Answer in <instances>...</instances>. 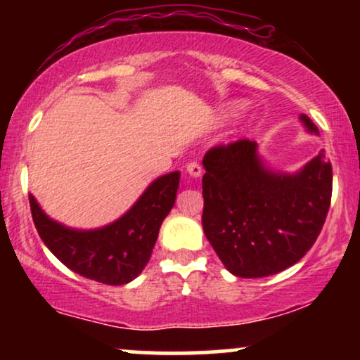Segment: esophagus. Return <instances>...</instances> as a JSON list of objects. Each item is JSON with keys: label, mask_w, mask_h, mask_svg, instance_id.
Returning <instances> with one entry per match:
<instances>
[{"label": "esophagus", "mask_w": 360, "mask_h": 360, "mask_svg": "<svg viewBox=\"0 0 360 360\" xmlns=\"http://www.w3.org/2000/svg\"><path fill=\"white\" fill-rule=\"evenodd\" d=\"M186 171H188L189 176L200 177V176H201V171H203V169H201L200 162H196V160H193V162L188 164V167H186Z\"/></svg>", "instance_id": "obj_1"}]
</instances>
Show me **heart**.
I'll use <instances>...</instances> for the list:
<instances>
[{
  "instance_id": "1",
  "label": "heart",
  "mask_w": 360,
  "mask_h": 360,
  "mask_svg": "<svg viewBox=\"0 0 360 360\" xmlns=\"http://www.w3.org/2000/svg\"><path fill=\"white\" fill-rule=\"evenodd\" d=\"M240 108H242V105H235V106H233V108H232V110H230V113H237V111H238V110H240Z\"/></svg>"
}]
</instances>
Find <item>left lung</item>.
<instances>
[{
	"instance_id": "left-lung-1",
	"label": "left lung",
	"mask_w": 360,
	"mask_h": 360,
	"mask_svg": "<svg viewBox=\"0 0 360 360\" xmlns=\"http://www.w3.org/2000/svg\"><path fill=\"white\" fill-rule=\"evenodd\" d=\"M301 122L318 134L307 115ZM203 166V230L232 274H278L311 249L332 200L323 150L296 174H279L264 166L257 143L242 139L210 148Z\"/></svg>"
}]
</instances>
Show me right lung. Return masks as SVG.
<instances>
[{"label": "right lung", "instance_id": "add662e5", "mask_svg": "<svg viewBox=\"0 0 360 360\" xmlns=\"http://www.w3.org/2000/svg\"><path fill=\"white\" fill-rule=\"evenodd\" d=\"M177 188V171L159 177L122 218L96 230L68 229L49 218L32 194L28 200L37 232L65 267L82 278L122 286L147 266L160 225L176 203Z\"/></svg>", "mask_w": 360, "mask_h": 360}]
</instances>
